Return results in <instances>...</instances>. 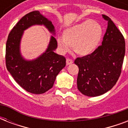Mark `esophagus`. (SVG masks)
I'll return each mask as SVG.
<instances>
[{"instance_id": "esophagus-1", "label": "esophagus", "mask_w": 128, "mask_h": 128, "mask_svg": "<svg viewBox=\"0 0 128 128\" xmlns=\"http://www.w3.org/2000/svg\"><path fill=\"white\" fill-rule=\"evenodd\" d=\"M73 63V60L72 59H70V58H67L66 59V64L67 65H70V64H72Z\"/></svg>"}]
</instances>
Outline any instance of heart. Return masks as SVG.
<instances>
[{
  "mask_svg": "<svg viewBox=\"0 0 128 128\" xmlns=\"http://www.w3.org/2000/svg\"><path fill=\"white\" fill-rule=\"evenodd\" d=\"M102 36L101 25L96 21L86 20L66 29L64 37H58L57 42L62 52H67L72 46L76 54L86 56L96 50Z\"/></svg>",
  "mask_w": 128,
  "mask_h": 128,
  "instance_id": "heart-1",
  "label": "heart"
}]
</instances>
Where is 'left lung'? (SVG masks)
Wrapping results in <instances>:
<instances>
[{
	"label": "left lung",
	"instance_id": "obj_1",
	"mask_svg": "<svg viewBox=\"0 0 128 128\" xmlns=\"http://www.w3.org/2000/svg\"><path fill=\"white\" fill-rule=\"evenodd\" d=\"M108 22L102 45L92 54L77 58L78 66L77 86L84 95L96 97L111 90L122 72L126 44L123 35L110 18L102 14Z\"/></svg>",
	"mask_w": 128,
	"mask_h": 128
}]
</instances>
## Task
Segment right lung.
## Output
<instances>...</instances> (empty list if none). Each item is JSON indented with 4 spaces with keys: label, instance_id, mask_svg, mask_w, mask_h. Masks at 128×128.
<instances>
[{
    "label": "right lung",
    "instance_id": "right-lung-1",
    "mask_svg": "<svg viewBox=\"0 0 128 128\" xmlns=\"http://www.w3.org/2000/svg\"><path fill=\"white\" fill-rule=\"evenodd\" d=\"M33 25H44L55 34L52 22L38 10L22 18L9 33L6 44V66L16 82L30 93L41 94L52 88L57 75L66 66V58L54 52L57 41L51 36L46 50L34 60H25L21 55V38L24 31Z\"/></svg>",
    "mask_w": 128,
    "mask_h": 128
}]
</instances>
